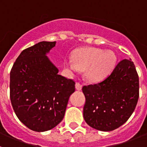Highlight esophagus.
<instances>
[{
    "mask_svg": "<svg viewBox=\"0 0 147 147\" xmlns=\"http://www.w3.org/2000/svg\"><path fill=\"white\" fill-rule=\"evenodd\" d=\"M75 86H76V89L77 90H81L82 88V85L80 82H76Z\"/></svg>",
    "mask_w": 147,
    "mask_h": 147,
    "instance_id": "esophagus-1",
    "label": "esophagus"
}]
</instances>
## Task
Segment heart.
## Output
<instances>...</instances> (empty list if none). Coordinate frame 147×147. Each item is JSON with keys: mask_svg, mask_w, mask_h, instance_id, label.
Returning <instances> with one entry per match:
<instances>
[{"mask_svg": "<svg viewBox=\"0 0 147 147\" xmlns=\"http://www.w3.org/2000/svg\"><path fill=\"white\" fill-rule=\"evenodd\" d=\"M116 62L117 56L113 51L87 47L75 51L73 59L65 61V67L71 74L84 70V76L88 82H98L110 74Z\"/></svg>", "mask_w": 147, "mask_h": 147, "instance_id": "obj_1", "label": "heart"}]
</instances>
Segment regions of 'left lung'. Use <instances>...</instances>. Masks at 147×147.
<instances>
[{"mask_svg": "<svg viewBox=\"0 0 147 147\" xmlns=\"http://www.w3.org/2000/svg\"><path fill=\"white\" fill-rule=\"evenodd\" d=\"M83 116L90 127L112 131L131 116L139 97V79L133 62L123 59L101 82L82 88Z\"/></svg>", "mask_w": 147, "mask_h": 147, "instance_id": "1", "label": "left lung"}]
</instances>
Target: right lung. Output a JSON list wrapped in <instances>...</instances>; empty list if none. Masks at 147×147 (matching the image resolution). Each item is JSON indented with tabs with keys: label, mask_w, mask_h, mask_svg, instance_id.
<instances>
[{
	"label": "right lung",
	"mask_w": 147,
	"mask_h": 147,
	"mask_svg": "<svg viewBox=\"0 0 147 147\" xmlns=\"http://www.w3.org/2000/svg\"><path fill=\"white\" fill-rule=\"evenodd\" d=\"M56 42L42 41L23 50L10 72V99L19 120L36 132L50 130L64 118L72 80L58 74L47 54Z\"/></svg>",
	"instance_id": "obj_1"
}]
</instances>
